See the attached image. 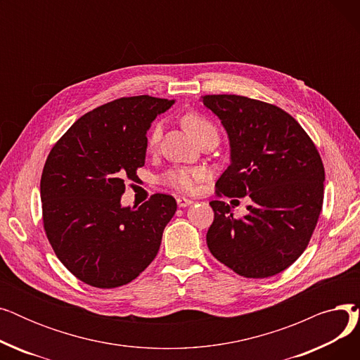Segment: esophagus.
<instances>
[{
    "label": "esophagus",
    "mask_w": 360,
    "mask_h": 360,
    "mask_svg": "<svg viewBox=\"0 0 360 360\" xmlns=\"http://www.w3.org/2000/svg\"><path fill=\"white\" fill-rule=\"evenodd\" d=\"M176 202H178L179 207H188V205L193 204V200L185 198V197H178V198H176Z\"/></svg>",
    "instance_id": "esophagus-1"
}]
</instances>
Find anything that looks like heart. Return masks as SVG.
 <instances>
[{
  "label": "heart",
  "mask_w": 360,
  "mask_h": 360,
  "mask_svg": "<svg viewBox=\"0 0 360 360\" xmlns=\"http://www.w3.org/2000/svg\"><path fill=\"white\" fill-rule=\"evenodd\" d=\"M182 125L194 137L195 141H200L201 139H204L207 136H214L219 139L216 127L209 120H205L197 112L185 113V115L182 117ZM160 137H162V127L155 125L153 129H151V132H150L148 146H155L160 140ZM200 178H202V170H200V169L175 167V169L167 170L163 176V182L169 186L175 188V190H178V191L191 193V191H194L197 181Z\"/></svg>",
  "instance_id": "1"
}]
</instances>
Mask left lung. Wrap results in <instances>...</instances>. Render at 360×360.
Wrapping results in <instances>:
<instances>
[{"mask_svg": "<svg viewBox=\"0 0 360 360\" xmlns=\"http://www.w3.org/2000/svg\"><path fill=\"white\" fill-rule=\"evenodd\" d=\"M201 102L221 121L231 146L216 194L251 200L240 219L228 202H210L214 220L207 247L239 276L278 274L314 233L324 200L323 160L305 129L274 105L236 94H207Z\"/></svg>", "mask_w": 360, "mask_h": 360, "instance_id": "1", "label": "left lung"}]
</instances>
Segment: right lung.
I'll return each mask as SVG.
<instances>
[{
    "label": "right lung",
    "instance_id": "right-lung-1",
    "mask_svg": "<svg viewBox=\"0 0 360 360\" xmlns=\"http://www.w3.org/2000/svg\"><path fill=\"white\" fill-rule=\"evenodd\" d=\"M175 101L121 98L87 112L58 140L41 178L44 228L58 259L79 280L112 289L155 259L176 212L172 195L121 205L127 179L144 166L147 131Z\"/></svg>",
    "mask_w": 360,
    "mask_h": 360
}]
</instances>
